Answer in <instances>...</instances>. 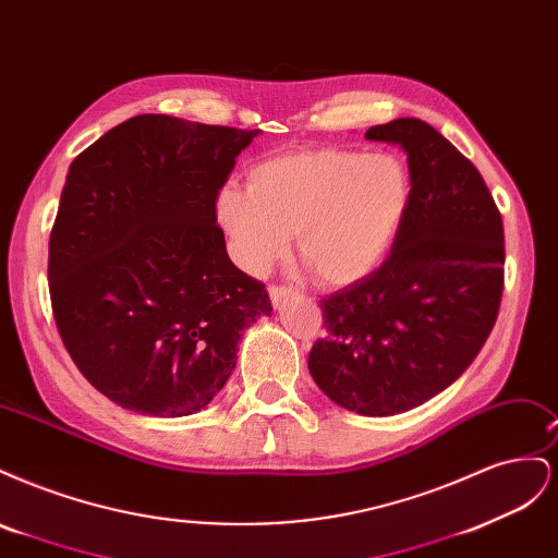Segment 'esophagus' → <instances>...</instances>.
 Segmentation results:
<instances>
[{
	"instance_id": "esophagus-1",
	"label": "esophagus",
	"mask_w": 558,
	"mask_h": 558,
	"mask_svg": "<svg viewBox=\"0 0 558 558\" xmlns=\"http://www.w3.org/2000/svg\"><path fill=\"white\" fill-rule=\"evenodd\" d=\"M291 289H286V286H281V283H272L269 286V300L275 302V305H279V302L286 298V293H289Z\"/></svg>"
}]
</instances>
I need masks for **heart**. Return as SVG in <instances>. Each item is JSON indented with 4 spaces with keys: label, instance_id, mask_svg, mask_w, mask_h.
Listing matches in <instances>:
<instances>
[{
    "label": "heart",
    "instance_id": "b5f03b06",
    "mask_svg": "<svg viewBox=\"0 0 558 558\" xmlns=\"http://www.w3.org/2000/svg\"><path fill=\"white\" fill-rule=\"evenodd\" d=\"M410 199V167L400 156L314 148L253 167L248 191L228 185L218 193L216 218L246 272H267L298 234L312 275L347 286L388 258Z\"/></svg>",
    "mask_w": 558,
    "mask_h": 558
}]
</instances>
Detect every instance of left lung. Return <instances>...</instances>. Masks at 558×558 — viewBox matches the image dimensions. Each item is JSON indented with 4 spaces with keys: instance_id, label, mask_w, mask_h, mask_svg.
Masks as SVG:
<instances>
[{
    "instance_id": "1",
    "label": "left lung",
    "mask_w": 558,
    "mask_h": 558,
    "mask_svg": "<svg viewBox=\"0 0 558 558\" xmlns=\"http://www.w3.org/2000/svg\"><path fill=\"white\" fill-rule=\"evenodd\" d=\"M365 137L408 154V218L373 275L320 300L328 335L307 363L340 408L391 416L445 391L492 335L505 286V234L477 167L435 128L396 118Z\"/></svg>"
}]
</instances>
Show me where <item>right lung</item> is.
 Listing matches in <instances>:
<instances>
[{
    "instance_id": "add662e5",
    "label": "right lung",
    "mask_w": 558,
    "mask_h": 558,
    "mask_svg": "<svg viewBox=\"0 0 558 558\" xmlns=\"http://www.w3.org/2000/svg\"><path fill=\"white\" fill-rule=\"evenodd\" d=\"M258 130L142 113L70 165L48 242V291L72 361L146 416L207 408L265 283L228 258L216 197Z\"/></svg>"
}]
</instances>
